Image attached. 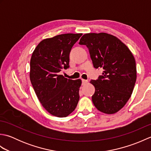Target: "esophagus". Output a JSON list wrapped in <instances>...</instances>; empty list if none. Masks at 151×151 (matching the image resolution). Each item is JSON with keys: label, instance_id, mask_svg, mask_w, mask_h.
Here are the masks:
<instances>
[{"label": "esophagus", "instance_id": "esophagus-1", "mask_svg": "<svg viewBox=\"0 0 151 151\" xmlns=\"http://www.w3.org/2000/svg\"><path fill=\"white\" fill-rule=\"evenodd\" d=\"M88 81L87 80H84V79H82V84H85L86 83H87Z\"/></svg>", "mask_w": 151, "mask_h": 151}]
</instances>
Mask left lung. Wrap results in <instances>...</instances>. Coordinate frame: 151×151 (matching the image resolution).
<instances>
[{"label": "left lung", "instance_id": "obj_1", "mask_svg": "<svg viewBox=\"0 0 151 151\" xmlns=\"http://www.w3.org/2000/svg\"><path fill=\"white\" fill-rule=\"evenodd\" d=\"M88 48L95 68L104 71L91 80L95 91L94 106L107 114L116 113L129 101L136 81V61L129 48L117 37L106 33H89L79 42Z\"/></svg>", "mask_w": 151, "mask_h": 151}]
</instances>
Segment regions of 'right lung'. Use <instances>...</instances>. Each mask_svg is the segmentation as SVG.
Returning a JSON list of instances; mask_svg holds the SVG:
<instances>
[{
  "mask_svg": "<svg viewBox=\"0 0 151 151\" xmlns=\"http://www.w3.org/2000/svg\"><path fill=\"white\" fill-rule=\"evenodd\" d=\"M82 34H64L43 40L30 60V79L43 108L54 116L65 117L79 101L81 79L70 80L59 73L69 67V54Z\"/></svg>",
  "mask_w": 151,
  "mask_h": 151,
  "instance_id": "obj_1",
  "label": "right lung"
}]
</instances>
